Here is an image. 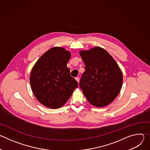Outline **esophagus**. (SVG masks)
I'll use <instances>...</instances> for the list:
<instances>
[{"label":"esophagus","mask_w":150,"mask_h":150,"mask_svg":"<svg viewBox=\"0 0 150 150\" xmlns=\"http://www.w3.org/2000/svg\"><path fill=\"white\" fill-rule=\"evenodd\" d=\"M75 79H76V81L79 83V77H76L75 78Z\"/></svg>","instance_id":"esophagus-1"}]
</instances>
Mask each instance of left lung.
<instances>
[{
    "instance_id": "obj_1",
    "label": "left lung",
    "mask_w": 150,
    "mask_h": 150,
    "mask_svg": "<svg viewBox=\"0 0 150 150\" xmlns=\"http://www.w3.org/2000/svg\"><path fill=\"white\" fill-rule=\"evenodd\" d=\"M80 56L85 65L79 87L93 105L101 108L118 96L123 82L122 71L111 55L100 47L82 50Z\"/></svg>"
}]
</instances>
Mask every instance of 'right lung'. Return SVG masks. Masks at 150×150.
I'll use <instances>...</instances> for the list:
<instances>
[{"label":"right lung","instance_id":"right-lung-1","mask_svg":"<svg viewBox=\"0 0 150 150\" xmlns=\"http://www.w3.org/2000/svg\"><path fill=\"white\" fill-rule=\"evenodd\" d=\"M70 57L69 51L53 47L40 57L32 69L30 78L32 91L37 100L47 108H60L78 86L67 67Z\"/></svg>","mask_w":150,"mask_h":150}]
</instances>
